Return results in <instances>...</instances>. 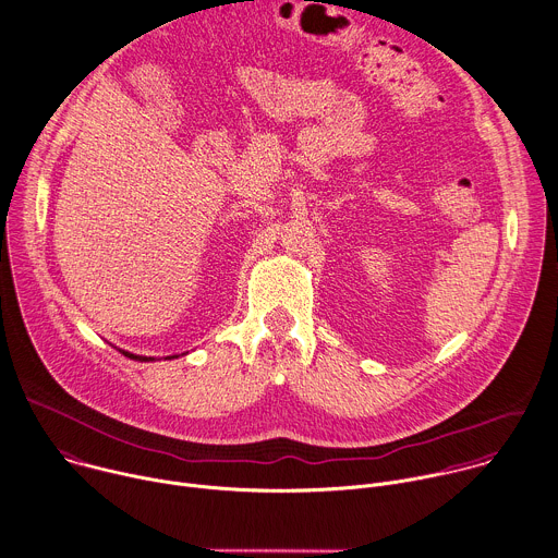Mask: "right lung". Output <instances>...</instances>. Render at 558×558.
Masks as SVG:
<instances>
[{"mask_svg": "<svg viewBox=\"0 0 558 558\" xmlns=\"http://www.w3.org/2000/svg\"><path fill=\"white\" fill-rule=\"evenodd\" d=\"M122 354L124 356H129V359H135V361H153V356H142V354H131V352H126V350H122ZM177 356V354H174ZM174 356H166V359H174Z\"/></svg>", "mask_w": 558, "mask_h": 558, "instance_id": "1", "label": "right lung"}]
</instances>
